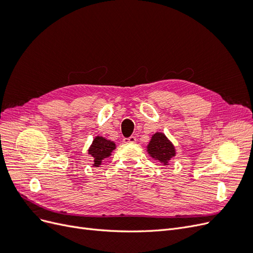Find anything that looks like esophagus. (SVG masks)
<instances>
[{
    "instance_id": "obj_1",
    "label": "esophagus",
    "mask_w": 253,
    "mask_h": 253,
    "mask_svg": "<svg viewBox=\"0 0 253 253\" xmlns=\"http://www.w3.org/2000/svg\"><path fill=\"white\" fill-rule=\"evenodd\" d=\"M136 141H137V139L135 136H131V137H128V138H124L125 143H134Z\"/></svg>"
}]
</instances>
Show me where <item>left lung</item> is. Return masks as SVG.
Instances as JSON below:
<instances>
[{
  "label": "left lung",
  "mask_w": 253,
  "mask_h": 253,
  "mask_svg": "<svg viewBox=\"0 0 253 253\" xmlns=\"http://www.w3.org/2000/svg\"><path fill=\"white\" fill-rule=\"evenodd\" d=\"M148 152L153 158L158 159L160 163L165 164L175 155V149L173 144L168 140L163 133H156L152 137L148 145Z\"/></svg>",
  "instance_id": "left-lung-1"
}]
</instances>
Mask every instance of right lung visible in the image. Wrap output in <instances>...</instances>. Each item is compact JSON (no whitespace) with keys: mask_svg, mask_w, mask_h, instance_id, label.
<instances>
[{"mask_svg":"<svg viewBox=\"0 0 253 253\" xmlns=\"http://www.w3.org/2000/svg\"><path fill=\"white\" fill-rule=\"evenodd\" d=\"M115 149V143L111 140H106L103 137H96L88 150V154L94 157V166L98 167L101 160L109 157L112 151Z\"/></svg>","mask_w":253,"mask_h":253,"instance_id":"add662e5","label":"right lung"}]
</instances>
